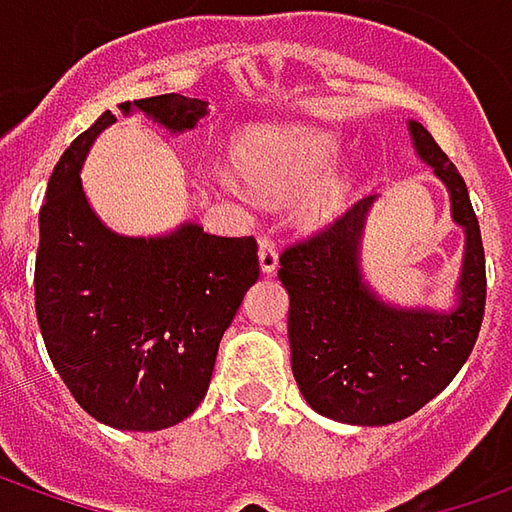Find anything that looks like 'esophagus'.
<instances>
[{
    "mask_svg": "<svg viewBox=\"0 0 512 512\" xmlns=\"http://www.w3.org/2000/svg\"><path fill=\"white\" fill-rule=\"evenodd\" d=\"M276 267H279V253H276V245L265 239V242L259 245V270H262V273H276Z\"/></svg>",
    "mask_w": 512,
    "mask_h": 512,
    "instance_id": "1",
    "label": "esophagus"
}]
</instances>
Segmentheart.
I'll list each match as a JSON object with an SVG mask.
<instances>
[{
	"label": "heart",
	"mask_w": 512,
	"mask_h": 512,
	"mask_svg": "<svg viewBox=\"0 0 512 512\" xmlns=\"http://www.w3.org/2000/svg\"><path fill=\"white\" fill-rule=\"evenodd\" d=\"M339 142L313 128H282L256 125L233 139V165L247 185L265 196L299 193L296 222L307 230L333 222L350 202V182L342 176H327L336 165ZM222 185L239 196L247 190L236 179L225 176Z\"/></svg>",
	"instance_id": "heart-1"
}]
</instances>
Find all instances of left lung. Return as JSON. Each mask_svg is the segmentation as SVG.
Listing matches in <instances>:
<instances>
[{
    "label": "left lung",
    "instance_id": "8db88e82",
    "mask_svg": "<svg viewBox=\"0 0 512 512\" xmlns=\"http://www.w3.org/2000/svg\"><path fill=\"white\" fill-rule=\"evenodd\" d=\"M410 148L450 196L464 253L453 302L407 307L384 299L364 276V230L379 196H367L325 233L290 247L279 282L290 299V367L305 402L333 422H402L436 399L467 362L484 316V247L462 173L407 119Z\"/></svg>",
    "mask_w": 512,
    "mask_h": 512
}]
</instances>
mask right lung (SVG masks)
Here are the masks:
<instances>
[{"label":"right lung","mask_w":512,"mask_h":512,"mask_svg":"<svg viewBox=\"0 0 512 512\" xmlns=\"http://www.w3.org/2000/svg\"><path fill=\"white\" fill-rule=\"evenodd\" d=\"M116 110L182 136L210 116L202 99L165 93ZM116 125L105 110L50 173L39 210L36 319L73 399L116 430H165L205 399L219 342L259 279L253 236L227 239L185 219L156 236H125L90 205L82 168Z\"/></svg>","instance_id":"1"}]
</instances>
